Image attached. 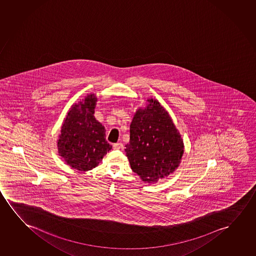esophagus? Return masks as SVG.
Returning <instances> with one entry per match:
<instances>
[{
    "label": "esophagus",
    "instance_id": "obj_1",
    "mask_svg": "<svg viewBox=\"0 0 256 256\" xmlns=\"http://www.w3.org/2000/svg\"><path fill=\"white\" fill-rule=\"evenodd\" d=\"M112 147H114V150H122L123 144L122 142H117V144H114Z\"/></svg>",
    "mask_w": 256,
    "mask_h": 256
}]
</instances>
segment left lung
<instances>
[{
  "instance_id": "obj_1",
  "label": "left lung",
  "mask_w": 256,
  "mask_h": 256,
  "mask_svg": "<svg viewBox=\"0 0 256 256\" xmlns=\"http://www.w3.org/2000/svg\"><path fill=\"white\" fill-rule=\"evenodd\" d=\"M147 102L134 116L125 152L132 170L144 182H156L175 172L184 146L164 108L154 98Z\"/></svg>"
}]
</instances>
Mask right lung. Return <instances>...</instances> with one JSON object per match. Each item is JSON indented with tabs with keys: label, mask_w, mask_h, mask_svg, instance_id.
I'll list each match as a JSON object with an SVG mask.
<instances>
[{
	"label": "right lung",
	"mask_w": 256,
	"mask_h": 256,
	"mask_svg": "<svg viewBox=\"0 0 256 256\" xmlns=\"http://www.w3.org/2000/svg\"><path fill=\"white\" fill-rule=\"evenodd\" d=\"M97 98L88 94L72 105L64 120L58 140V154L67 164L80 172L98 166L112 145L106 140L105 126L95 119Z\"/></svg>",
	"instance_id": "1"
}]
</instances>
